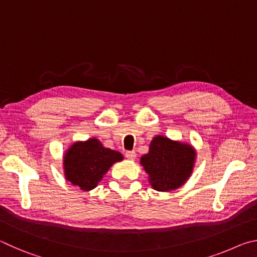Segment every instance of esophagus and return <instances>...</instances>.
<instances>
[{"label":"esophagus","instance_id":"esophagus-1","mask_svg":"<svg viewBox=\"0 0 257 257\" xmlns=\"http://www.w3.org/2000/svg\"><path fill=\"white\" fill-rule=\"evenodd\" d=\"M125 158L128 160H135L136 159V152L135 151H127L125 152Z\"/></svg>","mask_w":257,"mask_h":257}]
</instances>
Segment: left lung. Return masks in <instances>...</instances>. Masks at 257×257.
Returning <instances> with one entry per match:
<instances>
[{"mask_svg": "<svg viewBox=\"0 0 257 257\" xmlns=\"http://www.w3.org/2000/svg\"><path fill=\"white\" fill-rule=\"evenodd\" d=\"M195 156L196 152L190 145L156 136L151 142L149 153L142 156L141 164L155 190L169 191L179 188L188 179Z\"/></svg>", "mask_w": 257, "mask_h": 257, "instance_id": "left-lung-1", "label": "left lung"}]
</instances>
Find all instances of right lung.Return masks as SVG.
<instances>
[{"mask_svg":"<svg viewBox=\"0 0 257 257\" xmlns=\"http://www.w3.org/2000/svg\"><path fill=\"white\" fill-rule=\"evenodd\" d=\"M121 160L122 154L104 147L96 138L77 142L64 155V175L68 181L81 190H92L112 164Z\"/></svg>","mask_w":257,"mask_h":257,"instance_id":"add662e5","label":"right lung"}]
</instances>
